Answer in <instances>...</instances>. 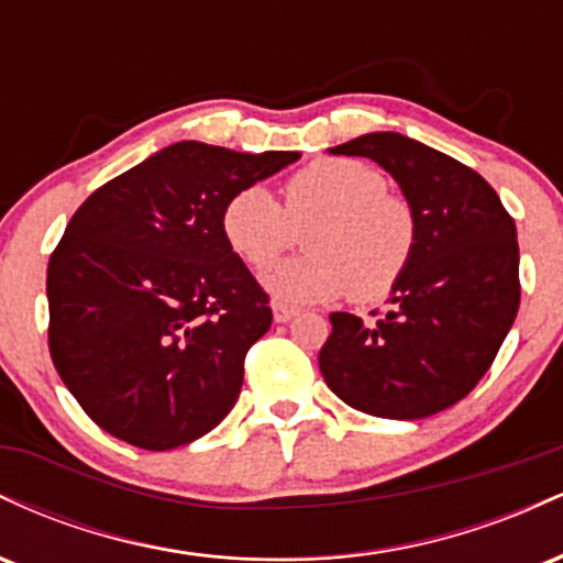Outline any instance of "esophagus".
<instances>
[{"label": "esophagus", "instance_id": "34e87169", "mask_svg": "<svg viewBox=\"0 0 563 563\" xmlns=\"http://www.w3.org/2000/svg\"><path fill=\"white\" fill-rule=\"evenodd\" d=\"M273 314H275V322H288L290 318L299 314V307H294V303H286V301H275Z\"/></svg>", "mask_w": 563, "mask_h": 563}]
</instances>
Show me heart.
Here are the masks:
<instances>
[{"mask_svg":"<svg viewBox=\"0 0 563 563\" xmlns=\"http://www.w3.org/2000/svg\"><path fill=\"white\" fill-rule=\"evenodd\" d=\"M386 187L384 172L365 161H312L283 185V203L262 185L230 196L222 235L251 269L262 273L307 230V254L267 273L264 286L296 301L341 294L378 301L402 280L418 249L416 209Z\"/></svg>","mask_w":563,"mask_h":563,"instance_id":"obj_1","label":"heart"}]
</instances>
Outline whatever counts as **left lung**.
Segmentation results:
<instances>
[{
  "instance_id": "obj_1",
  "label": "left lung",
  "mask_w": 563,
  "mask_h": 563,
  "mask_svg": "<svg viewBox=\"0 0 563 563\" xmlns=\"http://www.w3.org/2000/svg\"><path fill=\"white\" fill-rule=\"evenodd\" d=\"M331 153L365 156L397 179L416 209L418 249L384 314H331L322 378L349 407L378 418L448 410L489 371L519 312L514 217L482 174L397 132Z\"/></svg>"
}]
</instances>
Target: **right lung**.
<instances>
[{
    "instance_id": "obj_1",
    "label": "right lung",
    "mask_w": 563,
    "mask_h": 563,
    "mask_svg": "<svg viewBox=\"0 0 563 563\" xmlns=\"http://www.w3.org/2000/svg\"><path fill=\"white\" fill-rule=\"evenodd\" d=\"M299 153L185 140L89 196L49 256V354L102 431L142 450L203 437L235 405L269 296L222 209Z\"/></svg>"
}]
</instances>
